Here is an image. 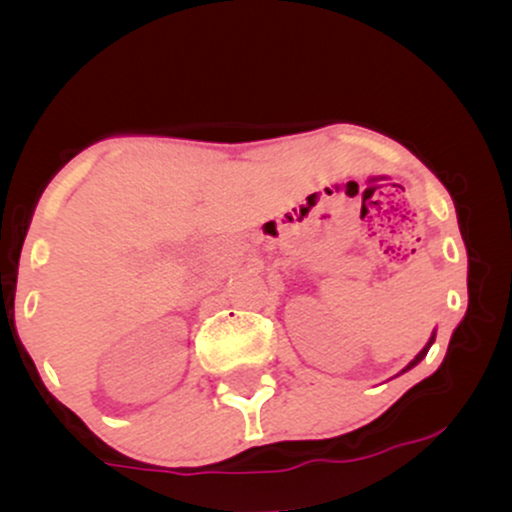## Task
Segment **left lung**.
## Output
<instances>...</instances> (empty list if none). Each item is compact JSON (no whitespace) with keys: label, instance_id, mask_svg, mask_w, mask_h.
Segmentation results:
<instances>
[{"label":"left lung","instance_id":"8db88e82","mask_svg":"<svg viewBox=\"0 0 512 512\" xmlns=\"http://www.w3.org/2000/svg\"><path fill=\"white\" fill-rule=\"evenodd\" d=\"M433 339H436V337H431V339H428V344H426V346H424V349H421V351H419V354H416V358H414V361H411V363H409V366H407V368H404V370H409V368H414V366H416V363H419V361H421V358H424V356H426V354H428V349H431V344H433ZM404 370H402V373H404Z\"/></svg>","mask_w":512,"mask_h":512}]
</instances>
